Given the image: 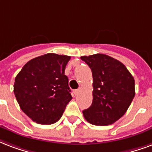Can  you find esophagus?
Returning a JSON list of instances; mask_svg holds the SVG:
<instances>
[{
  "mask_svg": "<svg viewBox=\"0 0 152 152\" xmlns=\"http://www.w3.org/2000/svg\"><path fill=\"white\" fill-rule=\"evenodd\" d=\"M79 91H80V88H78V89H76V90H74V91H73L74 94H75V95H77V94H78Z\"/></svg>",
  "mask_w": 152,
  "mask_h": 152,
  "instance_id": "obj_1",
  "label": "esophagus"
}]
</instances>
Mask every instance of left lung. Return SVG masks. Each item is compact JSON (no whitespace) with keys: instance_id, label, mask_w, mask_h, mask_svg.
I'll return each mask as SVG.
<instances>
[{"instance_id":"1","label":"left lung","mask_w":152,"mask_h":152,"mask_svg":"<svg viewBox=\"0 0 152 152\" xmlns=\"http://www.w3.org/2000/svg\"><path fill=\"white\" fill-rule=\"evenodd\" d=\"M93 77L92 104L83 111L85 120L97 126L114 124L127 112L135 96V80L124 64L104 54L81 56Z\"/></svg>"}]
</instances>
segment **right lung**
<instances>
[{"mask_svg": "<svg viewBox=\"0 0 152 152\" xmlns=\"http://www.w3.org/2000/svg\"><path fill=\"white\" fill-rule=\"evenodd\" d=\"M70 56L47 53L32 59L15 78V96L23 112L34 122L53 124L72 99L64 75Z\"/></svg>", "mask_w": 152, "mask_h": 152, "instance_id": "add662e5", "label": "right lung"}]
</instances>
